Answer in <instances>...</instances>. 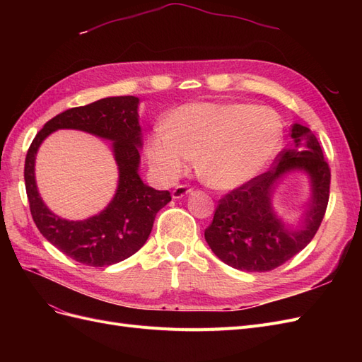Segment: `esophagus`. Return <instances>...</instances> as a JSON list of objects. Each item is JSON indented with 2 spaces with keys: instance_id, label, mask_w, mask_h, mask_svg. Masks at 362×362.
I'll return each instance as SVG.
<instances>
[{
  "instance_id": "esophagus-1",
  "label": "esophagus",
  "mask_w": 362,
  "mask_h": 362,
  "mask_svg": "<svg viewBox=\"0 0 362 362\" xmlns=\"http://www.w3.org/2000/svg\"><path fill=\"white\" fill-rule=\"evenodd\" d=\"M192 192L193 190L189 187V185H177V187L172 190V198L173 199H181V198H184L185 194H190Z\"/></svg>"
}]
</instances>
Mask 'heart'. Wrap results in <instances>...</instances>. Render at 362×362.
<instances>
[{
  "label": "heart",
  "instance_id": "obj_1",
  "mask_svg": "<svg viewBox=\"0 0 362 362\" xmlns=\"http://www.w3.org/2000/svg\"><path fill=\"white\" fill-rule=\"evenodd\" d=\"M282 144V122L269 107L193 103L177 108L168 129L156 128L146 154L164 181H175L198 157L201 180L217 190L240 187L264 170Z\"/></svg>",
  "mask_w": 362,
  "mask_h": 362
}]
</instances>
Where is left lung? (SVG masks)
<instances>
[{
    "mask_svg": "<svg viewBox=\"0 0 362 362\" xmlns=\"http://www.w3.org/2000/svg\"><path fill=\"white\" fill-rule=\"evenodd\" d=\"M290 136L293 144L279 152L275 166L218 201L205 240L228 266L245 272L276 269L311 242L323 221L329 201V164L310 128L293 124ZM294 170L310 177L312 198L303 223L288 228L272 211L271 194L283 175Z\"/></svg>",
    "mask_w": 362,
    "mask_h": 362,
    "instance_id": "1",
    "label": "left lung"
}]
</instances>
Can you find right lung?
<instances>
[{
	"mask_svg": "<svg viewBox=\"0 0 362 362\" xmlns=\"http://www.w3.org/2000/svg\"><path fill=\"white\" fill-rule=\"evenodd\" d=\"M139 98L112 96L74 107L43 125L28 148L24 180L30 211L40 234L64 255L90 267H107L131 257L146 243L156 216L170 202L168 190H156L140 180L141 128ZM80 129L114 141L119 169L118 189L100 215L66 221L54 215L40 198L34 177L37 149L57 129Z\"/></svg>",
	"mask_w": 362,
	"mask_h": 362,
	"instance_id": "add662e5",
	"label": "right lung"
}]
</instances>
